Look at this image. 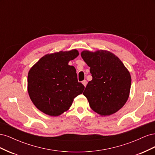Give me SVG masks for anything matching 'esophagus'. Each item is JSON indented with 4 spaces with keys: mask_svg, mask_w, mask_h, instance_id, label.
<instances>
[{
    "mask_svg": "<svg viewBox=\"0 0 155 155\" xmlns=\"http://www.w3.org/2000/svg\"><path fill=\"white\" fill-rule=\"evenodd\" d=\"M82 83H83V85L84 86L86 87L87 84V81H86V80H83V81H82Z\"/></svg>",
    "mask_w": 155,
    "mask_h": 155,
    "instance_id": "obj_1",
    "label": "esophagus"
}]
</instances>
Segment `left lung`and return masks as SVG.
<instances>
[{"label":"left lung","instance_id":"1","mask_svg":"<svg viewBox=\"0 0 155 155\" xmlns=\"http://www.w3.org/2000/svg\"><path fill=\"white\" fill-rule=\"evenodd\" d=\"M81 55L92 76L83 93L91 108L101 116L115 113L129 98L131 77L128 70L109 51L84 50Z\"/></svg>","mask_w":155,"mask_h":155}]
</instances>
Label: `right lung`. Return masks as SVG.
I'll list each match as a JSON object with an SVG mask.
<instances>
[{"mask_svg": "<svg viewBox=\"0 0 155 155\" xmlns=\"http://www.w3.org/2000/svg\"><path fill=\"white\" fill-rule=\"evenodd\" d=\"M79 55L76 49L46 54L28 75V92L34 105L45 114L58 116L69 109L85 87L78 81L76 70L68 64Z\"/></svg>", "mask_w": 155, "mask_h": 155, "instance_id": "add662e5", "label": "right lung"}]
</instances>
